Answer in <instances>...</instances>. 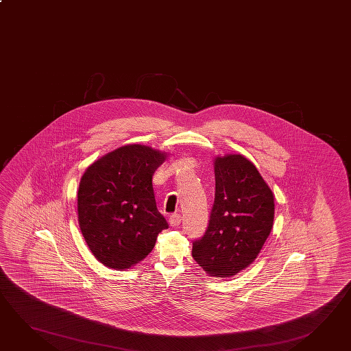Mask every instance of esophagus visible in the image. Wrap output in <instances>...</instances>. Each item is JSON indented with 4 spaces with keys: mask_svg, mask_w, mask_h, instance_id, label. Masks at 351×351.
Returning <instances> with one entry per match:
<instances>
[{
    "mask_svg": "<svg viewBox=\"0 0 351 351\" xmlns=\"http://www.w3.org/2000/svg\"><path fill=\"white\" fill-rule=\"evenodd\" d=\"M180 221H182V217L179 215V214H172L171 217H169V224L172 226V227H177L180 224Z\"/></svg>",
    "mask_w": 351,
    "mask_h": 351,
    "instance_id": "obj_1",
    "label": "esophagus"
}]
</instances>
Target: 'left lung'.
<instances>
[{"instance_id": "left-lung-1", "label": "left lung", "mask_w": 351, "mask_h": 351, "mask_svg": "<svg viewBox=\"0 0 351 351\" xmlns=\"http://www.w3.org/2000/svg\"><path fill=\"white\" fill-rule=\"evenodd\" d=\"M215 198L204 235L193 241L194 261L206 274L230 278L247 268L268 239L274 195L241 154L214 159Z\"/></svg>"}]
</instances>
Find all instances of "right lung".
<instances>
[{"label": "right lung", "instance_id": "right-lung-1", "mask_svg": "<svg viewBox=\"0 0 351 351\" xmlns=\"http://www.w3.org/2000/svg\"><path fill=\"white\" fill-rule=\"evenodd\" d=\"M167 154L148 145L119 147L87 168L77 194L78 221L90 252L107 268L145 259L168 228L152 177Z\"/></svg>", "mask_w": 351, "mask_h": 351}]
</instances>
